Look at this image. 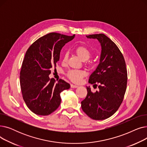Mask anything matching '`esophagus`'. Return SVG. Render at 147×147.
<instances>
[{
    "instance_id": "34e87169",
    "label": "esophagus",
    "mask_w": 147,
    "mask_h": 147,
    "mask_svg": "<svg viewBox=\"0 0 147 147\" xmlns=\"http://www.w3.org/2000/svg\"><path fill=\"white\" fill-rule=\"evenodd\" d=\"M70 86H71V88H76L78 87V86L75 85V84H71Z\"/></svg>"
}]
</instances>
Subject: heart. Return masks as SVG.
Wrapping results in <instances>:
<instances>
[{
    "mask_svg": "<svg viewBox=\"0 0 147 147\" xmlns=\"http://www.w3.org/2000/svg\"><path fill=\"white\" fill-rule=\"evenodd\" d=\"M76 53L80 59L83 61L88 60L91 56L90 50L84 45H79L74 49ZM68 57V52H64L63 55V63H65ZM86 75V73L80 69H70L67 72V78L74 83H79L83 77Z\"/></svg>",
    "mask_w": 147,
    "mask_h": 147,
    "instance_id": "heart-1",
    "label": "heart"
}]
</instances>
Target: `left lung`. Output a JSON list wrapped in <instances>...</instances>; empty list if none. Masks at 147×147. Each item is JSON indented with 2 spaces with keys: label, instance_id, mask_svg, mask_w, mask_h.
<instances>
[{
  "label": "left lung",
  "instance_id": "1",
  "mask_svg": "<svg viewBox=\"0 0 147 147\" xmlns=\"http://www.w3.org/2000/svg\"><path fill=\"white\" fill-rule=\"evenodd\" d=\"M96 38L101 45L100 63L89 77V83L98 86L95 93L87 87L86 98L81 102L83 111L94 120H104L117 111L126 92L127 73L122 53L110 38L104 34L86 36Z\"/></svg>",
  "mask_w": 147,
  "mask_h": 147
}]
</instances>
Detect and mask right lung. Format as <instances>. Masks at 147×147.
Masks as SVG:
<instances>
[{"label":"right lung","instance_id":"add662e5","mask_svg":"<svg viewBox=\"0 0 147 147\" xmlns=\"http://www.w3.org/2000/svg\"><path fill=\"white\" fill-rule=\"evenodd\" d=\"M74 36L49 33L38 38L26 53L20 71V86L27 106L37 115H48L55 111L61 104V92L70 88L64 80L60 79L56 82L49 75L59 60L62 48Z\"/></svg>","mask_w":147,"mask_h":147}]
</instances>
